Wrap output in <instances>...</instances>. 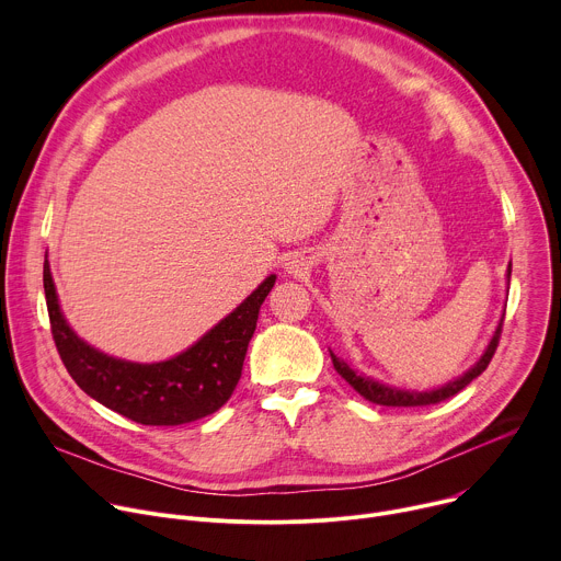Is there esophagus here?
<instances>
[{"instance_id":"34e87169","label":"esophagus","mask_w":561,"mask_h":561,"mask_svg":"<svg viewBox=\"0 0 561 561\" xmlns=\"http://www.w3.org/2000/svg\"><path fill=\"white\" fill-rule=\"evenodd\" d=\"M288 268H290V271H297V264H295V262H290V264H288Z\"/></svg>"}]
</instances>
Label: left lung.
<instances>
[{
    "instance_id": "obj_1",
    "label": "left lung",
    "mask_w": 561,
    "mask_h": 561,
    "mask_svg": "<svg viewBox=\"0 0 561 561\" xmlns=\"http://www.w3.org/2000/svg\"><path fill=\"white\" fill-rule=\"evenodd\" d=\"M511 271L513 266L508 264V271H506V277H508V284H511ZM502 324H504V317L500 319V324L486 346V351L482 353V357H479L463 375H459L457 379L439 386V388H433V390H407V388H397V386H388L379 379H373L364 373H357L355 368H351L348 362H344L342 357H337L333 351H331V359H333V366L335 370L364 397L368 399V402L373 404H379V407H428V404H437V402H444V399L457 394L461 388H466L474 377L482 375L486 370V366L491 364L495 351H497V344H500V335H502Z\"/></svg>"
}]
</instances>
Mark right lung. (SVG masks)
I'll use <instances>...</instances> for the list:
<instances>
[{
	"label": "right lung",
	"mask_w": 561,
	"mask_h": 561,
	"mask_svg": "<svg viewBox=\"0 0 561 561\" xmlns=\"http://www.w3.org/2000/svg\"><path fill=\"white\" fill-rule=\"evenodd\" d=\"M275 279V275H268L219 324L180 355L139 364L102 353L70 329L59 306L50 264L48 260L44 262V293L53 340L66 370L95 402L144 426L188 424L228 402L242 377L260 308Z\"/></svg>",
	"instance_id": "right-lung-1"
}]
</instances>
